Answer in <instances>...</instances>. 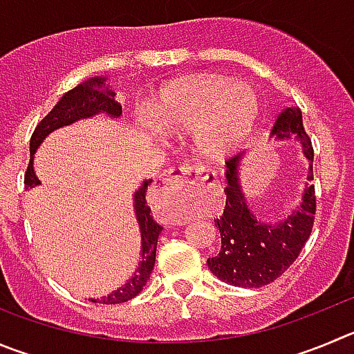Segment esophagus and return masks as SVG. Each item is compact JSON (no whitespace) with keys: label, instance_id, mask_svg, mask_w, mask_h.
Returning a JSON list of instances; mask_svg holds the SVG:
<instances>
[{"label":"esophagus","instance_id":"obj_1","mask_svg":"<svg viewBox=\"0 0 354 354\" xmlns=\"http://www.w3.org/2000/svg\"><path fill=\"white\" fill-rule=\"evenodd\" d=\"M216 181V174L203 166H181L167 174L166 178H160L153 185V192L160 194L164 197H174L180 192H190L203 188L204 185H211Z\"/></svg>","mask_w":354,"mask_h":354}]
</instances>
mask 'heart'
I'll return each instance as SVG.
<instances>
[{"label": "heart", "mask_w": 354, "mask_h": 354, "mask_svg": "<svg viewBox=\"0 0 354 354\" xmlns=\"http://www.w3.org/2000/svg\"><path fill=\"white\" fill-rule=\"evenodd\" d=\"M259 113V99L246 84L216 75L178 82L162 92L136 124L150 138L162 131L190 132L204 153L218 155L237 147L250 134Z\"/></svg>", "instance_id": "obj_1"}]
</instances>
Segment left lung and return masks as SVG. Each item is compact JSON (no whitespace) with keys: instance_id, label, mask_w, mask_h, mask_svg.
<instances>
[{"instance_id":"left-lung-1","label":"left lung","mask_w":354,"mask_h":354,"mask_svg":"<svg viewBox=\"0 0 354 354\" xmlns=\"http://www.w3.org/2000/svg\"><path fill=\"white\" fill-rule=\"evenodd\" d=\"M270 136L276 140H295L300 145L304 157L309 160L307 180H313L311 140L307 138L302 124V111L299 108H285L277 115ZM239 153L227 162L225 169V209L214 220L220 230L222 246L214 257L207 259L211 272L234 286L260 288L281 276L302 252L304 244L313 230L316 211L315 185L304 188L299 206L277 220L259 218L250 206L241 187Z\"/></svg>"}]
</instances>
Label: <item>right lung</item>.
<instances>
[{"label":"right lung","instance_id":"add662e5","mask_svg":"<svg viewBox=\"0 0 354 354\" xmlns=\"http://www.w3.org/2000/svg\"><path fill=\"white\" fill-rule=\"evenodd\" d=\"M106 77H92L88 80L82 82L75 88L66 92L59 102L52 108L50 113L43 118L38 125H36L35 132L31 136V143H29V153H31V160H29L28 171H26L24 183L28 188H35L41 185L35 173V153L38 150L43 140L52 134L57 129L71 125L84 118L95 117V115H108L115 120L120 118L122 106L115 101V92L108 87ZM151 180H145L140 185L136 192L132 194V209L136 214V222L140 225V236H141V250H140V263H138L136 270L129 277V281L124 286L117 288L115 292L108 293L102 299H91L92 302L99 304H122L131 300L132 297H136L138 293L143 290L147 281L150 279V274L155 266V253H157V241L158 234H160L162 227L151 216V211L147 204V190Z\"/></svg>","mask_w":354,"mask_h":354}]
</instances>
